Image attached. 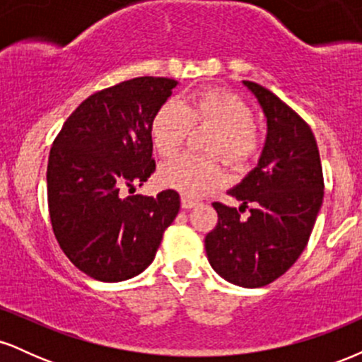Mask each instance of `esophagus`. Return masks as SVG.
Listing matches in <instances>:
<instances>
[{
  "label": "esophagus",
  "instance_id": "esophagus-1",
  "mask_svg": "<svg viewBox=\"0 0 362 362\" xmlns=\"http://www.w3.org/2000/svg\"><path fill=\"white\" fill-rule=\"evenodd\" d=\"M199 201H195L192 197H187V195L182 197V207H184V209H192V207H195Z\"/></svg>",
  "mask_w": 362,
  "mask_h": 362
}]
</instances>
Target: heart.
Returning <instances> with one entry per match:
<instances>
[{"instance_id":"obj_1","label":"heart","mask_w":362,"mask_h":362,"mask_svg":"<svg viewBox=\"0 0 362 362\" xmlns=\"http://www.w3.org/2000/svg\"><path fill=\"white\" fill-rule=\"evenodd\" d=\"M255 115L252 107L226 90H202L184 102L168 100L158 109L151 122V141L161 158L175 156L184 146L192 126H213L218 132L207 151L221 153L231 165H243L259 149ZM158 178L165 187L187 197H201L224 182V172L214 158L184 155L161 165Z\"/></svg>"}]
</instances>
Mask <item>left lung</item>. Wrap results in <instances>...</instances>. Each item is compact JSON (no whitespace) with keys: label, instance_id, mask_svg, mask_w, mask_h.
Instances as JSON below:
<instances>
[{"label":"left lung","instance_id":"obj_1","mask_svg":"<svg viewBox=\"0 0 362 362\" xmlns=\"http://www.w3.org/2000/svg\"><path fill=\"white\" fill-rule=\"evenodd\" d=\"M267 119L259 163L228 190L242 206L214 202L218 224L204 247L211 267L242 288H262L281 277L308 243L323 201V173L313 132L291 107L253 81ZM249 207L247 220L239 213Z\"/></svg>","mask_w":362,"mask_h":362}]
</instances>
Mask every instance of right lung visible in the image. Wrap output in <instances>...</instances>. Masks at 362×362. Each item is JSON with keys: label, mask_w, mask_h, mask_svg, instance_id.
Segmentation results:
<instances>
[{"label": "right lung", "mask_w": 362, "mask_h": 362, "mask_svg": "<svg viewBox=\"0 0 362 362\" xmlns=\"http://www.w3.org/2000/svg\"><path fill=\"white\" fill-rule=\"evenodd\" d=\"M175 80L141 76L97 91L69 115L47 165L49 214L74 267L103 282L138 276L155 259L180 195H127L155 172L151 122Z\"/></svg>", "instance_id": "right-lung-1"}]
</instances>
